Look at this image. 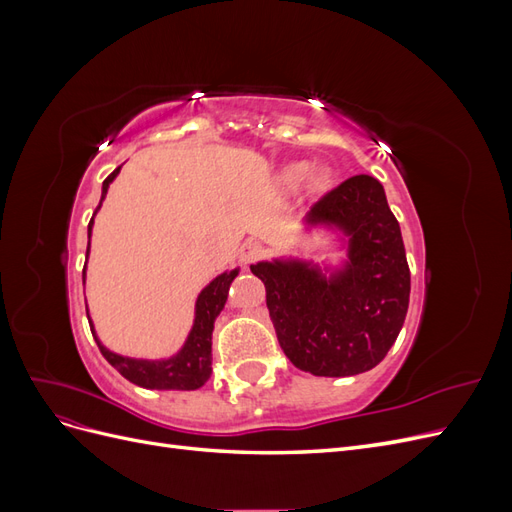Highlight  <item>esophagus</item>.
Returning a JSON list of instances; mask_svg holds the SVG:
<instances>
[{
  "mask_svg": "<svg viewBox=\"0 0 512 512\" xmlns=\"http://www.w3.org/2000/svg\"><path fill=\"white\" fill-rule=\"evenodd\" d=\"M262 256H265V245H262L260 241L247 239V241L241 245V260L245 262V265H252V262L260 260Z\"/></svg>",
  "mask_w": 512,
  "mask_h": 512,
  "instance_id": "obj_1",
  "label": "esophagus"
}]
</instances>
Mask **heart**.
<instances>
[{
  "label": "heart",
  "mask_w": 512,
  "mask_h": 512,
  "mask_svg": "<svg viewBox=\"0 0 512 512\" xmlns=\"http://www.w3.org/2000/svg\"><path fill=\"white\" fill-rule=\"evenodd\" d=\"M305 177H307V166L305 164H292V166H288L284 170V183L288 185V188H294V185H299ZM312 181L318 185V183H322V177L314 175Z\"/></svg>",
  "instance_id": "1"
}]
</instances>
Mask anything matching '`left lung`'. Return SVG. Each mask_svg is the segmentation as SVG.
I'll use <instances>...</instances> for the list:
<instances>
[{
	"instance_id": "obj_1",
	"label": "left lung",
	"mask_w": 512,
	"mask_h": 512,
	"mask_svg": "<svg viewBox=\"0 0 512 512\" xmlns=\"http://www.w3.org/2000/svg\"><path fill=\"white\" fill-rule=\"evenodd\" d=\"M312 224H335L350 237L348 265L327 280L307 262H258L252 273L284 354L314 376H356L376 367L404 327L410 269L399 222L382 183L354 175L309 211Z\"/></svg>"
}]
</instances>
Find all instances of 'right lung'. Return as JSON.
Masks as SVG:
<instances>
[{"label": "right lung", "instance_id": "right-lung-1", "mask_svg": "<svg viewBox=\"0 0 512 512\" xmlns=\"http://www.w3.org/2000/svg\"><path fill=\"white\" fill-rule=\"evenodd\" d=\"M121 168V166H119ZM119 168H115L111 175H108L102 183V198L106 196L108 185L117 177ZM102 205V200H100ZM96 207V211L100 209ZM91 224H94V218L89 222V237H91ZM89 252V247H87ZM237 269L230 273H222L215 277V280L198 294L196 301V318H194V327L188 335V342L183 344V348L170 356V359L164 361H141V359H128V356H119L111 350H106L100 339L96 337V344L102 352L104 359L111 363L119 374L130 380L132 384L143 386V389H156V391H196L203 386L209 376H211V333H213V322L220 316L224 309L226 297H228V288L232 280L237 277ZM89 327L94 329V324L89 320Z\"/></svg>", "mask_w": 512, "mask_h": 512}]
</instances>
